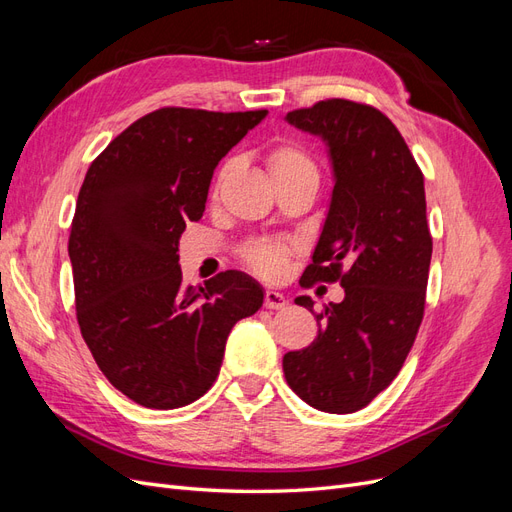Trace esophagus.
Listing matches in <instances>:
<instances>
[{
    "instance_id": "obj_1",
    "label": "esophagus",
    "mask_w": 512,
    "mask_h": 512,
    "mask_svg": "<svg viewBox=\"0 0 512 512\" xmlns=\"http://www.w3.org/2000/svg\"><path fill=\"white\" fill-rule=\"evenodd\" d=\"M286 303H288V301H286L284 294L275 292V290H267V292H265V307H267V309H284Z\"/></svg>"
}]
</instances>
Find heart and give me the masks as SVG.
<instances>
[{"instance_id": "1", "label": "heart", "mask_w": 512, "mask_h": 512, "mask_svg": "<svg viewBox=\"0 0 512 512\" xmlns=\"http://www.w3.org/2000/svg\"><path fill=\"white\" fill-rule=\"evenodd\" d=\"M267 166L275 183L294 177H318L312 156H309L305 147L294 141L275 143L267 153ZM228 170L230 162L220 168L218 179H215V192H218L220 183L226 179ZM290 254L292 245L286 241H256L245 247L243 258L258 275L267 277V280H280L286 273Z\"/></svg>"}]
</instances>
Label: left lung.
Segmentation results:
<instances>
[{"instance_id": "obj_1", "label": "left lung", "mask_w": 512, "mask_h": 512, "mask_svg": "<svg viewBox=\"0 0 512 512\" xmlns=\"http://www.w3.org/2000/svg\"><path fill=\"white\" fill-rule=\"evenodd\" d=\"M286 121L327 143L335 175L303 286L339 282L346 297L316 314L312 344L284 354V376L305 404L350 414L395 380L421 327L433 245L425 179L404 136L374 106L331 98ZM297 305L314 312L309 297Z\"/></svg>"}]
</instances>
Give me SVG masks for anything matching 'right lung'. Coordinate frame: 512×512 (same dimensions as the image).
I'll return each instance as SVG.
<instances>
[{"label": "right lung", "instance_id": "1", "mask_svg": "<svg viewBox=\"0 0 512 512\" xmlns=\"http://www.w3.org/2000/svg\"><path fill=\"white\" fill-rule=\"evenodd\" d=\"M265 115L164 106L87 170L68 239L76 320L108 382L145 408L203 397L230 329L262 307L241 271L185 286L179 239L203 218L215 166Z\"/></svg>", "mask_w": 512, "mask_h": 512}]
</instances>
